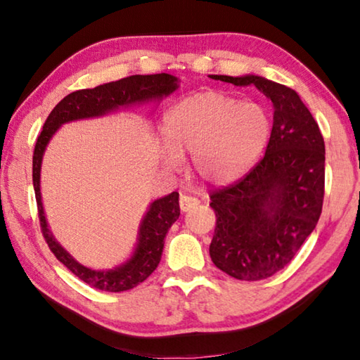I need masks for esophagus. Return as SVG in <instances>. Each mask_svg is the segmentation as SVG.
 Instances as JSON below:
<instances>
[{"mask_svg": "<svg viewBox=\"0 0 360 360\" xmlns=\"http://www.w3.org/2000/svg\"><path fill=\"white\" fill-rule=\"evenodd\" d=\"M198 203H200L198 198L191 197V195H181V198H179V208H181L182 212L195 208V206H197Z\"/></svg>", "mask_w": 360, "mask_h": 360, "instance_id": "obj_1", "label": "esophagus"}]
</instances>
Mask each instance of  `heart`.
I'll use <instances>...</instances> for the list:
<instances>
[{
    "instance_id": "1",
    "label": "heart",
    "mask_w": 360,
    "mask_h": 360,
    "mask_svg": "<svg viewBox=\"0 0 360 360\" xmlns=\"http://www.w3.org/2000/svg\"><path fill=\"white\" fill-rule=\"evenodd\" d=\"M270 129L268 112L259 103H240L221 92L188 95L163 117V163L176 168L181 155L192 154L193 173L200 179L229 184L254 165Z\"/></svg>"
}]
</instances>
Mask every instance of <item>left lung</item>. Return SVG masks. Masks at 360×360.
Listing matches in <instances>:
<instances>
[{
  "label": "left lung",
  "instance_id": "obj_1",
  "mask_svg": "<svg viewBox=\"0 0 360 360\" xmlns=\"http://www.w3.org/2000/svg\"><path fill=\"white\" fill-rule=\"evenodd\" d=\"M211 77L254 85L275 109L264 158L238 182L212 192L210 203L216 212L211 260L236 279L259 281L289 265L319 221L324 138L295 90L255 75Z\"/></svg>",
  "mask_w": 360,
  "mask_h": 360
}]
</instances>
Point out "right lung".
Returning <instances> with one entry per match:
<instances>
[{
    "label": "right lung",
    "mask_w": 360,
    "mask_h": 360,
    "mask_svg": "<svg viewBox=\"0 0 360 360\" xmlns=\"http://www.w3.org/2000/svg\"><path fill=\"white\" fill-rule=\"evenodd\" d=\"M179 87V79L167 72L148 76H130L120 81L108 82L95 89L76 90L58 103L49 114L42 127L41 135L33 152V187L38 203L41 230L44 235L47 246L53 255L68 268L71 273L87 283L95 289L106 292H124L136 288L139 283L148 279L157 265L160 264L165 236L172 225L179 217V193L172 192L165 197L157 198L149 205V210L141 219L138 230V243L135 251L124 264L109 270H94L72 257L66 249L60 245L49 230L44 214V206L41 198V165L42 157L49 141L56 135L63 124L72 120L101 117L109 112L117 111L120 108L133 105H143L149 101H160Z\"/></svg>",
    "instance_id": "obj_1"
}]
</instances>
